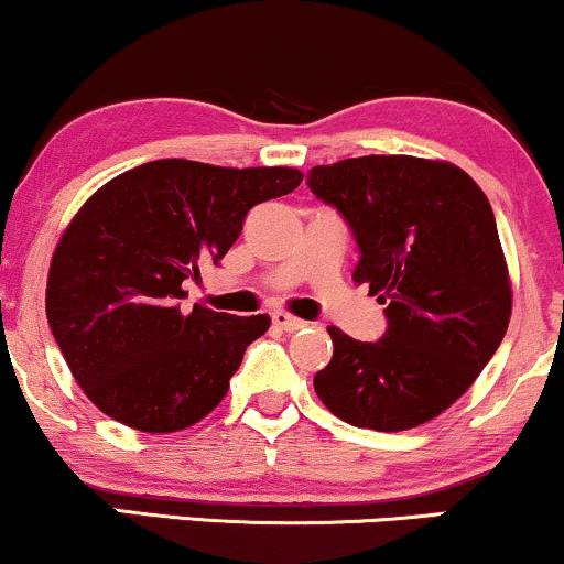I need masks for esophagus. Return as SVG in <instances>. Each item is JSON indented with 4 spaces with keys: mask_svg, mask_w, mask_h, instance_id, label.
<instances>
[{
    "mask_svg": "<svg viewBox=\"0 0 564 564\" xmlns=\"http://www.w3.org/2000/svg\"><path fill=\"white\" fill-rule=\"evenodd\" d=\"M273 323L278 328H281V332H300L302 326H307V323L304 321H300V318H294V315H289V313H273Z\"/></svg>",
    "mask_w": 564,
    "mask_h": 564,
    "instance_id": "esophagus-1",
    "label": "esophagus"
}]
</instances>
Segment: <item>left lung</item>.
<instances>
[{
	"mask_svg": "<svg viewBox=\"0 0 564 564\" xmlns=\"http://www.w3.org/2000/svg\"><path fill=\"white\" fill-rule=\"evenodd\" d=\"M310 191L358 241L355 283L384 304L387 332L358 341L328 326L323 405L352 426L403 432L475 384L511 318V281L490 200L448 161L360 156L313 166Z\"/></svg>",
	"mask_w": 564,
	"mask_h": 564,
	"instance_id": "left-lung-1",
	"label": "left lung"
}]
</instances>
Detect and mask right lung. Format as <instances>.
Here are the masks:
<instances>
[{"instance_id": "add662e5", "label": "right lung", "mask_w": 564, "mask_h": 564, "mask_svg": "<svg viewBox=\"0 0 564 564\" xmlns=\"http://www.w3.org/2000/svg\"><path fill=\"white\" fill-rule=\"evenodd\" d=\"M300 183L291 166L161 159L84 200L50 262L47 321L74 379L106 416L166 435L215 411L270 318L200 304L185 315L183 283L228 254L251 206Z\"/></svg>"}]
</instances>
